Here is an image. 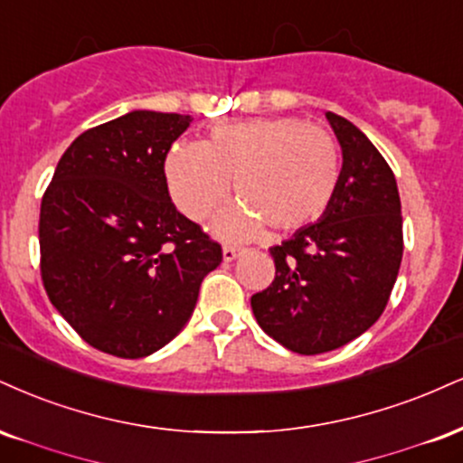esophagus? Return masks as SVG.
<instances>
[{"mask_svg": "<svg viewBox=\"0 0 463 463\" xmlns=\"http://www.w3.org/2000/svg\"><path fill=\"white\" fill-rule=\"evenodd\" d=\"M241 252H243V248H237V246H224V250H222L226 263H232V260L239 259V254Z\"/></svg>", "mask_w": 463, "mask_h": 463, "instance_id": "esophagus-1", "label": "esophagus"}]
</instances>
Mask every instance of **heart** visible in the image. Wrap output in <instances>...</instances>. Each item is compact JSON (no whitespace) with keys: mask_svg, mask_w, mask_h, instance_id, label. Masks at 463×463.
<instances>
[{"mask_svg":"<svg viewBox=\"0 0 463 463\" xmlns=\"http://www.w3.org/2000/svg\"><path fill=\"white\" fill-rule=\"evenodd\" d=\"M235 176L246 207L217 220V232L248 239L263 231H295L319 220L341 178V155L323 127L293 116L220 125L207 142H178L165 159L170 196L189 220L203 222L220 207Z\"/></svg>","mask_w":463,"mask_h":463,"instance_id":"b5f03b06","label":"heart"}]
</instances>
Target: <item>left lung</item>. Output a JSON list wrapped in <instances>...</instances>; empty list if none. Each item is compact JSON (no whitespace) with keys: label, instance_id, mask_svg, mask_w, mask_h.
I'll return each instance as SVG.
<instances>
[{"label":"left lung","instance_id":"8db88e82","mask_svg":"<svg viewBox=\"0 0 463 463\" xmlns=\"http://www.w3.org/2000/svg\"><path fill=\"white\" fill-rule=\"evenodd\" d=\"M343 148L330 207L317 224L269 248L276 276L252 295L256 321L282 347L317 355L380 319L403 256V217L391 165L369 137L327 111Z\"/></svg>","mask_w":463,"mask_h":463}]
</instances>
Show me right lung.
Listing matches in <instances>:
<instances>
[{"label":"right lung","instance_id":"obj_1","mask_svg":"<svg viewBox=\"0 0 463 463\" xmlns=\"http://www.w3.org/2000/svg\"><path fill=\"white\" fill-rule=\"evenodd\" d=\"M192 116L137 109L83 131L41 203L44 291L88 345L144 358L181 332L222 246L170 200L165 157Z\"/></svg>","mask_w":463,"mask_h":463}]
</instances>
